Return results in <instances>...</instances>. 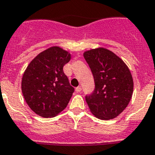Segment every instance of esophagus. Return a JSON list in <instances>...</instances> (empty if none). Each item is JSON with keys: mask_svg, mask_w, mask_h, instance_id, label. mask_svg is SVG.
<instances>
[{"mask_svg": "<svg viewBox=\"0 0 155 155\" xmlns=\"http://www.w3.org/2000/svg\"><path fill=\"white\" fill-rule=\"evenodd\" d=\"M81 90H82L81 87H77L75 88V91H76V92H80Z\"/></svg>", "mask_w": 155, "mask_h": 155, "instance_id": "obj_1", "label": "esophagus"}]
</instances>
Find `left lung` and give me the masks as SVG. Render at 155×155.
<instances>
[{
  "instance_id": "left-lung-1",
  "label": "left lung",
  "mask_w": 155,
  "mask_h": 155,
  "mask_svg": "<svg viewBox=\"0 0 155 155\" xmlns=\"http://www.w3.org/2000/svg\"><path fill=\"white\" fill-rule=\"evenodd\" d=\"M95 80V89L86 95L91 112L109 120L121 114L132 97L134 83L126 64L108 49H91L84 53Z\"/></svg>"
}]
</instances>
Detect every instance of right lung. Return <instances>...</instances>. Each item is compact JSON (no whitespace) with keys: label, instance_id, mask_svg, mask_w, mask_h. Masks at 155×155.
<instances>
[{"label":"right lung","instance_id":"1","mask_svg":"<svg viewBox=\"0 0 155 155\" xmlns=\"http://www.w3.org/2000/svg\"><path fill=\"white\" fill-rule=\"evenodd\" d=\"M70 60L71 54L54 46L37 55L27 67L21 90L27 104L36 114L51 118L68 104L75 89L63 68Z\"/></svg>","mask_w":155,"mask_h":155}]
</instances>
